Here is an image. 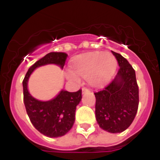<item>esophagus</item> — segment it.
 Here are the masks:
<instances>
[{"label": "esophagus", "instance_id": "1", "mask_svg": "<svg viewBox=\"0 0 160 160\" xmlns=\"http://www.w3.org/2000/svg\"><path fill=\"white\" fill-rule=\"evenodd\" d=\"M82 94H85V93L88 92V91H90V90L87 88H86V87H83L82 89Z\"/></svg>", "mask_w": 160, "mask_h": 160}]
</instances>
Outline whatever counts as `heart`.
Returning <instances> with one entry per match:
<instances>
[{"mask_svg":"<svg viewBox=\"0 0 160 160\" xmlns=\"http://www.w3.org/2000/svg\"><path fill=\"white\" fill-rule=\"evenodd\" d=\"M71 70H66L65 74L70 81L78 82L79 78L87 79L89 84L99 87L111 78L117 66V60L111 53L93 52L80 55L72 62Z\"/></svg>","mask_w":160,"mask_h":160,"instance_id":"obj_1","label":"heart"}]
</instances>
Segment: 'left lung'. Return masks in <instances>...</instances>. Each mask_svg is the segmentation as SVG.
I'll list each match as a JSON object with an SVG mask.
<instances>
[{"mask_svg":"<svg viewBox=\"0 0 160 160\" xmlns=\"http://www.w3.org/2000/svg\"><path fill=\"white\" fill-rule=\"evenodd\" d=\"M119 69L114 79L104 88L94 93L95 115L102 130L120 133L129 128L138 107V87L135 71L121 54L112 51Z\"/></svg>","mask_w":160,"mask_h":160,"instance_id":"8db88e82","label":"left lung"}]
</instances>
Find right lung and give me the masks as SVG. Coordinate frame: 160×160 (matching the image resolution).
<instances>
[{
  "instance_id": "add662e5",
  "label": "right lung",
  "mask_w": 160,
  "mask_h": 160,
  "mask_svg": "<svg viewBox=\"0 0 160 160\" xmlns=\"http://www.w3.org/2000/svg\"><path fill=\"white\" fill-rule=\"evenodd\" d=\"M68 55L61 52H51L29 67L23 80L24 104L31 122L42 135L57 138L66 135L75 121L76 107L82 99V90L76 92L62 90L54 98L42 102L32 97L27 88L28 80L32 71L47 64H56L62 69Z\"/></svg>"
}]
</instances>
